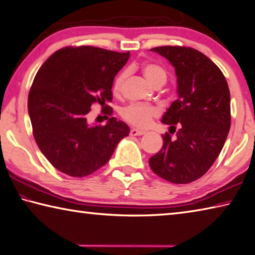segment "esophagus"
<instances>
[{
    "mask_svg": "<svg viewBox=\"0 0 255 255\" xmlns=\"http://www.w3.org/2000/svg\"><path fill=\"white\" fill-rule=\"evenodd\" d=\"M146 131L140 130V129H137V128H132L130 129V136H141L145 133Z\"/></svg>",
    "mask_w": 255,
    "mask_h": 255,
    "instance_id": "34e87169",
    "label": "esophagus"
}]
</instances>
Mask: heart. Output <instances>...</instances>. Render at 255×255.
Here are the masks:
<instances>
[{
    "label": "heart",
    "mask_w": 255,
    "mask_h": 255,
    "mask_svg": "<svg viewBox=\"0 0 255 255\" xmlns=\"http://www.w3.org/2000/svg\"><path fill=\"white\" fill-rule=\"evenodd\" d=\"M142 73L147 81L150 83L151 86L155 85H164L166 81V72L161 67L157 66L155 63H146L143 64ZM126 80V72H122L120 75L116 78L114 82V92L118 94L120 90L123 89V86ZM123 117L138 127H146L150 124L152 118L157 115V110L154 107L145 105H130L123 110Z\"/></svg>",
    "instance_id": "b5f03b06"
}]
</instances>
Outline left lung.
<instances>
[{
  "instance_id": "obj_1",
  "label": "left lung",
  "mask_w": 255,
  "mask_h": 255,
  "mask_svg": "<svg viewBox=\"0 0 255 255\" xmlns=\"http://www.w3.org/2000/svg\"><path fill=\"white\" fill-rule=\"evenodd\" d=\"M177 77V99L161 123L178 130L176 139L161 135L164 145L149 158L152 172L175 184L202 177L219 157L231 126L230 89L223 73L205 54L192 48L158 47Z\"/></svg>"
}]
</instances>
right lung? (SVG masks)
Listing matches in <instances>:
<instances>
[{"label": "right lung", "mask_w": 255, "mask_h": 255, "mask_svg": "<svg viewBox=\"0 0 255 255\" xmlns=\"http://www.w3.org/2000/svg\"><path fill=\"white\" fill-rule=\"evenodd\" d=\"M129 52L95 48H66L54 52L32 83L27 110L40 150L61 173L83 177L109 161L130 129L112 117L105 126L89 124L87 115L99 103L113 100V83L127 63Z\"/></svg>", "instance_id": "add662e5"}]
</instances>
